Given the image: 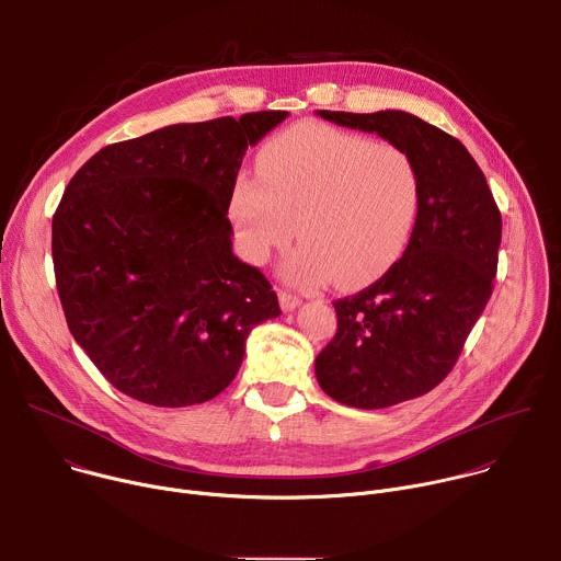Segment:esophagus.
<instances>
[{
    "instance_id": "34e87169",
    "label": "esophagus",
    "mask_w": 561,
    "mask_h": 561,
    "mask_svg": "<svg viewBox=\"0 0 561 561\" xmlns=\"http://www.w3.org/2000/svg\"><path fill=\"white\" fill-rule=\"evenodd\" d=\"M279 304H282V308L288 312V310H295V308L301 304V299H299L297 295L288 293V290H279Z\"/></svg>"
}]
</instances>
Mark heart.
<instances>
[{
  "label": "heart",
  "mask_w": 561,
  "mask_h": 561,
  "mask_svg": "<svg viewBox=\"0 0 561 561\" xmlns=\"http://www.w3.org/2000/svg\"><path fill=\"white\" fill-rule=\"evenodd\" d=\"M257 173L242 171L230 191L239 251L266 264L288 249L284 277L297 286L357 288L407 251L422 206L413 154L390 141L319 122H301L260 152Z\"/></svg>",
  "instance_id": "obj_1"
}]
</instances>
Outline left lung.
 <instances>
[{
	"label": "left lung",
	"mask_w": 561,
	"mask_h": 561,
	"mask_svg": "<svg viewBox=\"0 0 561 561\" xmlns=\"http://www.w3.org/2000/svg\"><path fill=\"white\" fill-rule=\"evenodd\" d=\"M377 133L420 167L422 206L411 242L375 284L335 301L337 333L314 359L335 402L386 409L433 390L453 370L497 275L502 215L466 146L404 113L317 111Z\"/></svg>",
	"instance_id": "1"
}]
</instances>
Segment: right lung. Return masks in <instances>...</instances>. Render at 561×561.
I'll return each mask as SVG.
<instances>
[{
	"label": "right lung",
	"instance_id": "add662e5",
	"mask_svg": "<svg viewBox=\"0 0 561 561\" xmlns=\"http://www.w3.org/2000/svg\"><path fill=\"white\" fill-rule=\"evenodd\" d=\"M288 117L247 113L117 141L79 169L53 215L66 324L137 402H208L251 331L282 314L271 282L232 253L228 202L249 146Z\"/></svg>",
	"mask_w": 561,
	"mask_h": 561
}]
</instances>
